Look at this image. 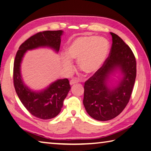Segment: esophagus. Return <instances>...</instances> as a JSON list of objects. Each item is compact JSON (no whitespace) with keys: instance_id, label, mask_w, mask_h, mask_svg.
Here are the masks:
<instances>
[{"instance_id":"obj_1","label":"esophagus","mask_w":151,"mask_h":151,"mask_svg":"<svg viewBox=\"0 0 151 151\" xmlns=\"http://www.w3.org/2000/svg\"><path fill=\"white\" fill-rule=\"evenodd\" d=\"M77 82H78V81H77L76 80H75V79H72V80H70L69 83H70V85L72 86V85H73V84H75V83H77Z\"/></svg>"}]
</instances>
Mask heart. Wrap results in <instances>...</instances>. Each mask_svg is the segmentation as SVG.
Wrapping results in <instances>:
<instances>
[{"mask_svg":"<svg viewBox=\"0 0 151 151\" xmlns=\"http://www.w3.org/2000/svg\"><path fill=\"white\" fill-rule=\"evenodd\" d=\"M109 42L106 38L94 36L76 38L67 47V55H62V64L65 71L71 73L73 70L71 58L77 60L80 70L91 75L101 68L108 57Z\"/></svg>","mask_w":151,"mask_h":151,"instance_id":"b5f03b06","label":"heart"}]
</instances>
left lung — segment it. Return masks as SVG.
Listing matches in <instances>:
<instances>
[{"label":"left lung","mask_w":151,"mask_h":151,"mask_svg":"<svg viewBox=\"0 0 151 151\" xmlns=\"http://www.w3.org/2000/svg\"><path fill=\"white\" fill-rule=\"evenodd\" d=\"M110 33L113 44L109 57L84 85L83 106L90 116L99 121L111 120L122 113L130 99L136 76L131 48L117 35ZM114 77L118 79L113 84Z\"/></svg>","instance_id":"1"}]
</instances>
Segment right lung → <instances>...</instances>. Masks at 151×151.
Returning <instances> with one entry per match:
<instances>
[{
    "instance_id": "right-lung-1",
    "label": "right lung",
    "mask_w": 151,
    "mask_h": 151,
    "mask_svg": "<svg viewBox=\"0 0 151 151\" xmlns=\"http://www.w3.org/2000/svg\"><path fill=\"white\" fill-rule=\"evenodd\" d=\"M63 34L62 30L46 31L31 37L20 45L14 61L13 82L17 95L31 114L42 120L53 118L61 111L64 100L71 89L69 80L58 79L44 89H31L24 82L21 64L27 51L47 47L57 53Z\"/></svg>"
}]
</instances>
